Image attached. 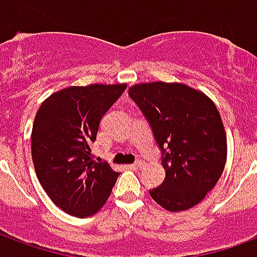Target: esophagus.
Masks as SVG:
<instances>
[{
	"mask_svg": "<svg viewBox=\"0 0 257 257\" xmlns=\"http://www.w3.org/2000/svg\"><path fill=\"white\" fill-rule=\"evenodd\" d=\"M143 165H145V164H143V161H140V160H138V161H135L134 164H132V167L134 168H142Z\"/></svg>",
	"mask_w": 257,
	"mask_h": 257,
	"instance_id": "obj_1",
	"label": "esophagus"
}]
</instances>
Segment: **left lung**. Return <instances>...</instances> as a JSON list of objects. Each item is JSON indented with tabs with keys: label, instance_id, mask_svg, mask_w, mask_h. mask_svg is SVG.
<instances>
[{
	"label": "left lung",
	"instance_id": "left-lung-1",
	"mask_svg": "<svg viewBox=\"0 0 257 257\" xmlns=\"http://www.w3.org/2000/svg\"><path fill=\"white\" fill-rule=\"evenodd\" d=\"M129 96L162 151L165 179L150 190L151 198L171 212L193 208L215 187L226 165L227 138L215 103L189 85L162 81L134 85Z\"/></svg>",
	"mask_w": 257,
	"mask_h": 257
}]
</instances>
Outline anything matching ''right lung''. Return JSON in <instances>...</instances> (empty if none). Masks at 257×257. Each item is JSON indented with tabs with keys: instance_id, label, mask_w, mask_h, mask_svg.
Segmentation results:
<instances>
[{
	"instance_id": "right-lung-1",
	"label": "right lung",
	"mask_w": 257,
	"mask_h": 257,
	"mask_svg": "<svg viewBox=\"0 0 257 257\" xmlns=\"http://www.w3.org/2000/svg\"><path fill=\"white\" fill-rule=\"evenodd\" d=\"M125 84L68 86L42 101L31 132L37 178L60 209L77 217L95 215L119 173L90 154L99 123Z\"/></svg>"
}]
</instances>
